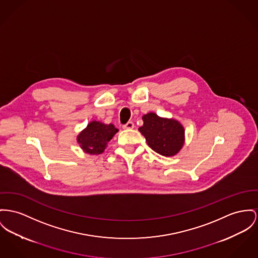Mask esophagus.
Segmentation results:
<instances>
[{
  "label": "esophagus",
  "instance_id": "obj_1",
  "mask_svg": "<svg viewBox=\"0 0 258 258\" xmlns=\"http://www.w3.org/2000/svg\"><path fill=\"white\" fill-rule=\"evenodd\" d=\"M134 126H135L134 123L132 121H129L125 125H123V129H133Z\"/></svg>",
  "mask_w": 258,
  "mask_h": 258
}]
</instances>
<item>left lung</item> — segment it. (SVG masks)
<instances>
[{
    "mask_svg": "<svg viewBox=\"0 0 258 258\" xmlns=\"http://www.w3.org/2000/svg\"><path fill=\"white\" fill-rule=\"evenodd\" d=\"M143 121L139 131L155 153L173 156L180 152L185 142V129L179 121L159 117L155 112L145 114Z\"/></svg>",
    "mask_w": 258,
    "mask_h": 258,
    "instance_id": "8db88e82",
    "label": "left lung"
}]
</instances>
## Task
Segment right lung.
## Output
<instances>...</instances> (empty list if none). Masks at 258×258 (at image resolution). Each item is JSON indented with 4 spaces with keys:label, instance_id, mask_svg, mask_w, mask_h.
<instances>
[{
    "label": "right lung",
    "instance_id": "right-lung-1",
    "mask_svg": "<svg viewBox=\"0 0 258 258\" xmlns=\"http://www.w3.org/2000/svg\"><path fill=\"white\" fill-rule=\"evenodd\" d=\"M118 132L113 124H104L100 121H92L77 136L80 148L89 155H101L107 143Z\"/></svg>",
    "mask_w": 258,
    "mask_h": 258
}]
</instances>
